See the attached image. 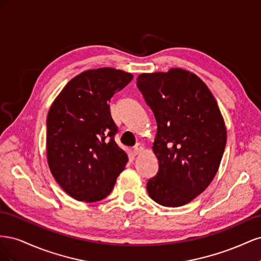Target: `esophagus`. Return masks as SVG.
I'll use <instances>...</instances> for the list:
<instances>
[{"mask_svg": "<svg viewBox=\"0 0 261 261\" xmlns=\"http://www.w3.org/2000/svg\"><path fill=\"white\" fill-rule=\"evenodd\" d=\"M144 151V147L140 144H136L135 147H134V154H139Z\"/></svg>", "mask_w": 261, "mask_h": 261, "instance_id": "1", "label": "esophagus"}]
</instances>
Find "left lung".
<instances>
[{"label":"left lung","instance_id":"left-lung-1","mask_svg":"<svg viewBox=\"0 0 261 261\" xmlns=\"http://www.w3.org/2000/svg\"><path fill=\"white\" fill-rule=\"evenodd\" d=\"M137 87L158 126L152 150L159 171L148 194L164 207L184 206L217 174L226 144L222 114L207 85L185 69L140 74Z\"/></svg>","mask_w":261,"mask_h":261}]
</instances>
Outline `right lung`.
I'll list each match as a JSON object with an SVG mask.
<instances>
[{"label": "right lung", "mask_w": 261, "mask_h": 261, "mask_svg": "<svg viewBox=\"0 0 261 261\" xmlns=\"http://www.w3.org/2000/svg\"><path fill=\"white\" fill-rule=\"evenodd\" d=\"M133 80L103 67L74 77L46 118V158L53 177L74 199L99 201L112 192L128 156L116 145L117 127L109 102Z\"/></svg>", "instance_id": "right-lung-1"}]
</instances>
